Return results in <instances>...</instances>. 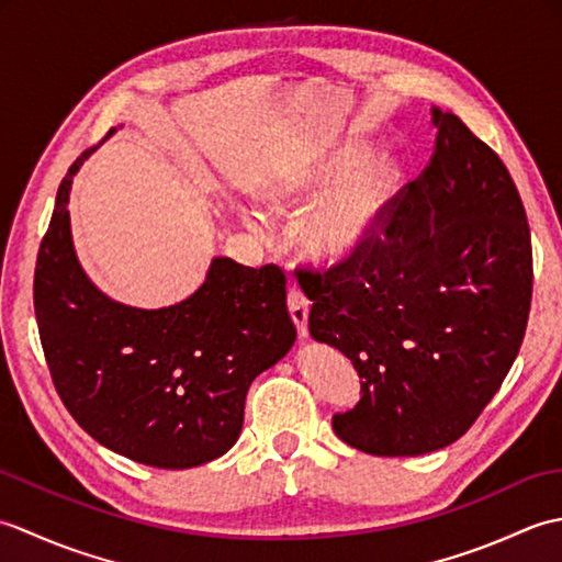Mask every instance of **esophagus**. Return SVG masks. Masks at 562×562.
Returning <instances> with one entry per match:
<instances>
[{"label":"esophagus","instance_id":"obj_1","mask_svg":"<svg viewBox=\"0 0 562 562\" xmlns=\"http://www.w3.org/2000/svg\"><path fill=\"white\" fill-rule=\"evenodd\" d=\"M288 306H290V314H292V321L296 324V330H300V338H306L308 336V300L304 296V292L300 290H290L288 294Z\"/></svg>","mask_w":562,"mask_h":562}]
</instances>
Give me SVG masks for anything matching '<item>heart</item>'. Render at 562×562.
<instances>
[{"label": "heart", "mask_w": 562, "mask_h": 562, "mask_svg": "<svg viewBox=\"0 0 562 562\" xmlns=\"http://www.w3.org/2000/svg\"><path fill=\"white\" fill-rule=\"evenodd\" d=\"M401 181V161L389 151L367 159L364 147H340L302 169L284 176L268 193L274 214L306 210L300 232L304 256L324 268H340L360 260L384 229L391 200ZM244 222L258 234L268 220L256 210H241Z\"/></svg>", "instance_id": "b5f03b06"}]
</instances>
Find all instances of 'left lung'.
I'll return each instance as SVG.
<instances>
[{"label":"left lung","instance_id":"1","mask_svg":"<svg viewBox=\"0 0 562 562\" xmlns=\"http://www.w3.org/2000/svg\"><path fill=\"white\" fill-rule=\"evenodd\" d=\"M391 200L384 236L350 266L300 270L308 333L352 360L362 398L336 435L374 457H420L469 429L515 364L531 306V234L497 154L453 113Z\"/></svg>","mask_w":562,"mask_h":562}]
</instances>
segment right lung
<instances>
[{"label":"right lung","mask_w":562,"mask_h":562,"mask_svg":"<svg viewBox=\"0 0 562 562\" xmlns=\"http://www.w3.org/2000/svg\"><path fill=\"white\" fill-rule=\"evenodd\" d=\"M115 130H111V135ZM69 166L38 250L33 304L59 398L87 432L154 469H193L229 451L248 386L296 340L284 272L212 258L173 306L137 308L89 280L69 226Z\"/></svg>","instance_id":"right-lung-1"}]
</instances>
